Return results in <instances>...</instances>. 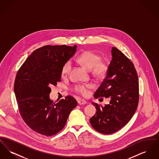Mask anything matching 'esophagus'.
Wrapping results in <instances>:
<instances>
[{
    "mask_svg": "<svg viewBox=\"0 0 159 159\" xmlns=\"http://www.w3.org/2000/svg\"><path fill=\"white\" fill-rule=\"evenodd\" d=\"M77 102H78V104L79 105H84V104H86L87 103L86 101L85 100H84V99H79L77 101Z\"/></svg>",
    "mask_w": 159,
    "mask_h": 159,
    "instance_id": "34e87169",
    "label": "esophagus"
}]
</instances>
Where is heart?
<instances>
[{"mask_svg":"<svg viewBox=\"0 0 159 159\" xmlns=\"http://www.w3.org/2000/svg\"><path fill=\"white\" fill-rule=\"evenodd\" d=\"M101 58L97 53L92 51H86L79 55L76 61L77 62L89 70L96 76L101 77L105 75L108 70V66L105 62L101 61ZM71 69V63L70 61L66 62L61 70L62 76H67ZM92 88V84H79L76 85L74 88L75 91L83 95L86 96L89 93V90Z\"/></svg>","mask_w":159,"mask_h":159,"instance_id":"1","label":"heart"}]
</instances>
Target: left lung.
Masks as SVG:
<instances>
[{
    "instance_id": "8db88e82",
    "label": "left lung",
    "mask_w": 159,
    "mask_h": 159,
    "mask_svg": "<svg viewBox=\"0 0 159 159\" xmlns=\"http://www.w3.org/2000/svg\"><path fill=\"white\" fill-rule=\"evenodd\" d=\"M106 77L94 97L110 98L104 107L92 102L97 111L90 119L92 126L99 132L111 134L125 126L135 113L139 101V84L133 63L115 47Z\"/></svg>"
}]
</instances>
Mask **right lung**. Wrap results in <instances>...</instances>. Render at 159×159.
Wrapping results in <instances>:
<instances>
[{
	"mask_svg": "<svg viewBox=\"0 0 159 159\" xmlns=\"http://www.w3.org/2000/svg\"><path fill=\"white\" fill-rule=\"evenodd\" d=\"M77 46H44L34 51L18 70L14 92L24 121L40 134L52 136L66 125L77 102L66 97L57 103L49 98V86L60 82L64 64L76 53Z\"/></svg>",
	"mask_w": 159,
	"mask_h": 159,
	"instance_id": "right-lung-1",
	"label": "right lung"
}]
</instances>
